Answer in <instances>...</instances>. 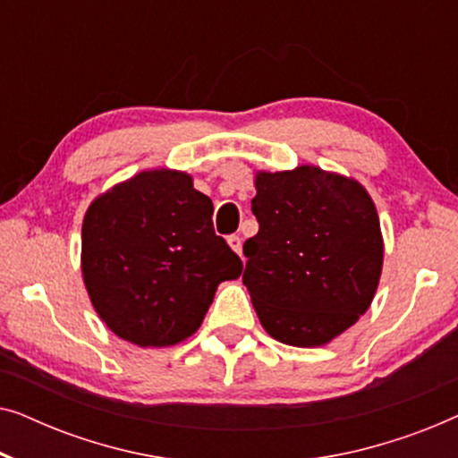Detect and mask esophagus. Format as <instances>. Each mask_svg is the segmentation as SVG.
<instances>
[{"mask_svg":"<svg viewBox=\"0 0 458 458\" xmlns=\"http://www.w3.org/2000/svg\"><path fill=\"white\" fill-rule=\"evenodd\" d=\"M227 243H229L231 250H233L235 254H242V237L240 235H229L227 237Z\"/></svg>","mask_w":458,"mask_h":458,"instance_id":"obj_1","label":"esophagus"}]
</instances>
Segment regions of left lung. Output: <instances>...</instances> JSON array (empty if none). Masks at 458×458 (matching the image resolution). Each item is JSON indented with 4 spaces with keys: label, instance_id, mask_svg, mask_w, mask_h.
<instances>
[{
    "label": "left lung",
    "instance_id": "1",
    "mask_svg": "<svg viewBox=\"0 0 458 458\" xmlns=\"http://www.w3.org/2000/svg\"><path fill=\"white\" fill-rule=\"evenodd\" d=\"M254 187L260 227L243 243V285L256 315L281 344L325 346L365 315L377 292V208L359 181L312 165L259 171Z\"/></svg>",
    "mask_w": 458,
    "mask_h": 458
}]
</instances>
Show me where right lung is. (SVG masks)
I'll return each mask as SVG.
<instances>
[{"instance_id":"1","label":"right lung","mask_w":458,"mask_h":458,"mask_svg":"<svg viewBox=\"0 0 458 458\" xmlns=\"http://www.w3.org/2000/svg\"><path fill=\"white\" fill-rule=\"evenodd\" d=\"M212 199L191 174L141 171L89 204L81 271L93 309L112 334L141 348L187 340L221 281L242 260L212 227Z\"/></svg>"}]
</instances>
